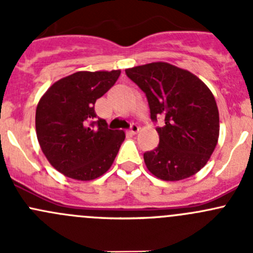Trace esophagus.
Segmentation results:
<instances>
[{"mask_svg":"<svg viewBox=\"0 0 253 253\" xmlns=\"http://www.w3.org/2000/svg\"><path fill=\"white\" fill-rule=\"evenodd\" d=\"M138 131H139V127L137 126L136 124H132L131 127H129V129H128V132L131 134H136Z\"/></svg>","mask_w":253,"mask_h":253,"instance_id":"1","label":"esophagus"}]
</instances>
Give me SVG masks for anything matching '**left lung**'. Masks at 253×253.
<instances>
[{
	"mask_svg": "<svg viewBox=\"0 0 253 253\" xmlns=\"http://www.w3.org/2000/svg\"><path fill=\"white\" fill-rule=\"evenodd\" d=\"M145 94L159 144L143 154L148 170L164 181H178L200 171L215 149L219 111L208 86L188 71L167 62L126 70Z\"/></svg>",
	"mask_w": 253,
	"mask_h": 253,
	"instance_id": "1",
	"label": "left lung"
}]
</instances>
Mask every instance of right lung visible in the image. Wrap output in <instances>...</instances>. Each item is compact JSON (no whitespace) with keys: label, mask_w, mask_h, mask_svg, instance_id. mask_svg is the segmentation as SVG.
<instances>
[{"label":"right lung","mask_w":253,"mask_h":253,"mask_svg":"<svg viewBox=\"0 0 253 253\" xmlns=\"http://www.w3.org/2000/svg\"><path fill=\"white\" fill-rule=\"evenodd\" d=\"M121 71L76 72L60 79L40 99L35 114L42 153L57 171L89 181L114 163L125 132L96 117L94 104L116 83Z\"/></svg>","instance_id":"add662e5"}]
</instances>
